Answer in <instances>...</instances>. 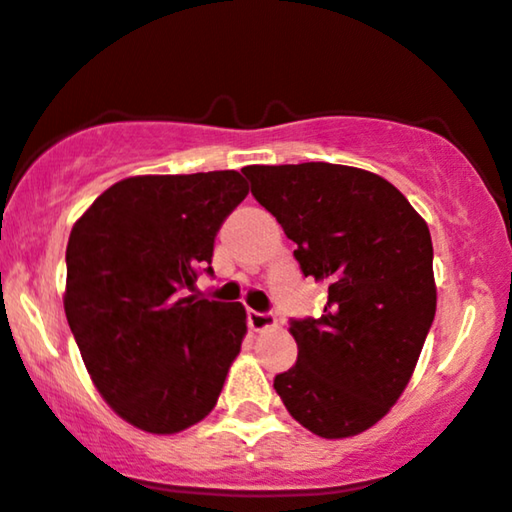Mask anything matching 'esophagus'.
<instances>
[{
	"instance_id": "34e87169",
	"label": "esophagus",
	"mask_w": 512,
	"mask_h": 512,
	"mask_svg": "<svg viewBox=\"0 0 512 512\" xmlns=\"http://www.w3.org/2000/svg\"><path fill=\"white\" fill-rule=\"evenodd\" d=\"M248 323L252 331H267V328L276 326V316L269 312H255V309H250Z\"/></svg>"
}]
</instances>
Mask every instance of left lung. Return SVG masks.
<instances>
[{
  "instance_id": "8db88e82",
  "label": "left lung",
  "mask_w": 512,
  "mask_h": 512,
  "mask_svg": "<svg viewBox=\"0 0 512 512\" xmlns=\"http://www.w3.org/2000/svg\"><path fill=\"white\" fill-rule=\"evenodd\" d=\"M243 174L297 243L302 274L328 286L319 319H290L297 361L274 390L314 435H359L409 385L435 319L428 224L390 181L357 167L250 165Z\"/></svg>"
}]
</instances>
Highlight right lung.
Returning a JSON list of instances; mask_svg holds the SVG:
<instances>
[{
  "mask_svg": "<svg viewBox=\"0 0 512 512\" xmlns=\"http://www.w3.org/2000/svg\"><path fill=\"white\" fill-rule=\"evenodd\" d=\"M248 196L234 170L129 177L77 219L66 250L68 326L96 390L153 435L215 409L241 352L245 309L186 295L224 219Z\"/></svg>",
  "mask_w": 512,
  "mask_h": 512,
  "instance_id": "add662e5",
  "label": "right lung"
}]
</instances>
